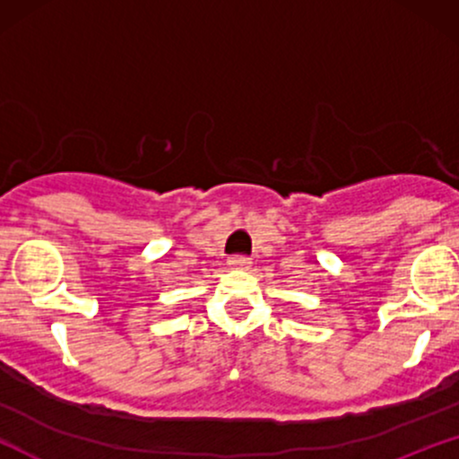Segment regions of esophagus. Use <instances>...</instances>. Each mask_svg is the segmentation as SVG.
<instances>
[{
	"mask_svg": "<svg viewBox=\"0 0 459 459\" xmlns=\"http://www.w3.org/2000/svg\"><path fill=\"white\" fill-rule=\"evenodd\" d=\"M229 265L233 270H247L250 267V259H246V256H233V259H229Z\"/></svg>",
	"mask_w": 459,
	"mask_h": 459,
	"instance_id": "34e87169",
	"label": "esophagus"
}]
</instances>
